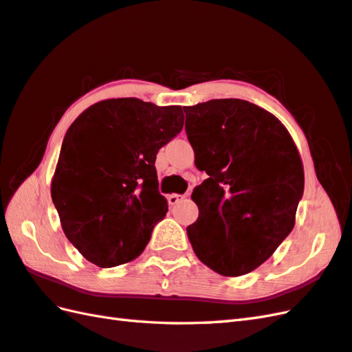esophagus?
Segmentation results:
<instances>
[{
  "label": "esophagus",
  "mask_w": 352,
  "mask_h": 352,
  "mask_svg": "<svg viewBox=\"0 0 352 352\" xmlns=\"http://www.w3.org/2000/svg\"><path fill=\"white\" fill-rule=\"evenodd\" d=\"M186 198V195H178V193H173V195H168V202L169 206H177L179 201H183Z\"/></svg>",
  "instance_id": "34e87169"
}]
</instances>
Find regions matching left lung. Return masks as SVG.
I'll list each match as a JSON object with an SVG mask.
<instances>
[{"label": "left lung", "instance_id": "obj_1", "mask_svg": "<svg viewBox=\"0 0 352 352\" xmlns=\"http://www.w3.org/2000/svg\"><path fill=\"white\" fill-rule=\"evenodd\" d=\"M195 165L206 170L192 193L199 208L187 226L193 252L222 276H243L273 255L296 223L303 163L273 113L240 99L186 106Z\"/></svg>", "mask_w": 352, "mask_h": 352}]
</instances>
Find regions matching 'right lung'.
I'll use <instances>...</instances> for the list:
<instances>
[{"instance_id": "right-lung-1", "label": "right lung", "mask_w": 352, "mask_h": 352, "mask_svg": "<svg viewBox=\"0 0 352 352\" xmlns=\"http://www.w3.org/2000/svg\"><path fill=\"white\" fill-rule=\"evenodd\" d=\"M183 122L182 106L135 97L99 102L73 121L51 195L65 236L89 263L117 267L144 252L168 211L156 154Z\"/></svg>"}]
</instances>
